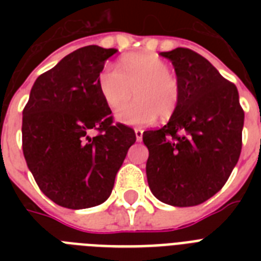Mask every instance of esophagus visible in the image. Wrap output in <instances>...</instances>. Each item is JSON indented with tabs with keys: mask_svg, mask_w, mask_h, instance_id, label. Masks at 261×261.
Returning a JSON list of instances; mask_svg holds the SVG:
<instances>
[{
	"mask_svg": "<svg viewBox=\"0 0 261 261\" xmlns=\"http://www.w3.org/2000/svg\"><path fill=\"white\" fill-rule=\"evenodd\" d=\"M135 137H137V141H142V135H143V130L142 128H139V127H135Z\"/></svg>",
	"mask_w": 261,
	"mask_h": 261,
	"instance_id": "1",
	"label": "esophagus"
}]
</instances>
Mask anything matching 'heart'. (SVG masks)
<instances>
[{"mask_svg":"<svg viewBox=\"0 0 261 261\" xmlns=\"http://www.w3.org/2000/svg\"><path fill=\"white\" fill-rule=\"evenodd\" d=\"M98 89L111 110L118 112L133 96L134 104L120 112V120L128 124H145L160 115L169 119L180 102V83L169 71V65L147 53L128 54L120 59V70L108 66L98 75Z\"/></svg>","mask_w":261,"mask_h":261,"instance_id":"obj_1","label":"heart"}]
</instances>
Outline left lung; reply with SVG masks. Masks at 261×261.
I'll use <instances>...</instances> for the list:
<instances>
[{"mask_svg": "<svg viewBox=\"0 0 261 261\" xmlns=\"http://www.w3.org/2000/svg\"><path fill=\"white\" fill-rule=\"evenodd\" d=\"M172 62L180 102L169 122L143 133L147 182L161 202L196 206L218 192L240 159L244 110L233 83L184 47L160 53Z\"/></svg>", "mask_w": 261, "mask_h": 261, "instance_id": "1", "label": "left lung"}]
</instances>
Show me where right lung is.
<instances>
[{
    "mask_svg": "<svg viewBox=\"0 0 261 261\" xmlns=\"http://www.w3.org/2000/svg\"><path fill=\"white\" fill-rule=\"evenodd\" d=\"M116 48L73 51L36 79L22 110V153L35 181L59 206L80 210L110 198L134 130L114 123L98 75Z\"/></svg>",
    "mask_w": 261,
    "mask_h": 261,
    "instance_id": "1",
    "label": "right lung"
}]
</instances>
